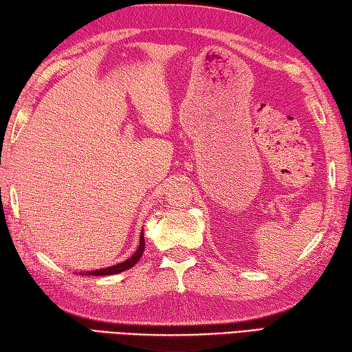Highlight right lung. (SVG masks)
<instances>
[{
    "mask_svg": "<svg viewBox=\"0 0 352 352\" xmlns=\"http://www.w3.org/2000/svg\"><path fill=\"white\" fill-rule=\"evenodd\" d=\"M144 246H146V241H144V234H141L140 236V246L136 249V252L129 258V260L116 264V266H111V267H106V269H98V270H91V272H85V274L80 275H91V276H106V275H116V274H121V272H124L127 269L133 267L136 263L140 261V258L144 252Z\"/></svg>",
    "mask_w": 352,
    "mask_h": 352,
    "instance_id": "obj_1",
    "label": "right lung"
}]
</instances>
